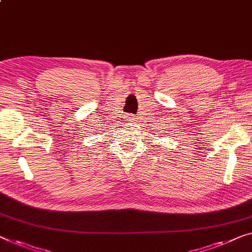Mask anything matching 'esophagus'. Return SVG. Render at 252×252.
<instances>
[{
  "instance_id": "esophagus-1",
  "label": "esophagus",
  "mask_w": 252,
  "mask_h": 252,
  "mask_svg": "<svg viewBox=\"0 0 252 252\" xmlns=\"http://www.w3.org/2000/svg\"><path fill=\"white\" fill-rule=\"evenodd\" d=\"M134 118H133V116H127V122H128V123H134Z\"/></svg>"
}]
</instances>
